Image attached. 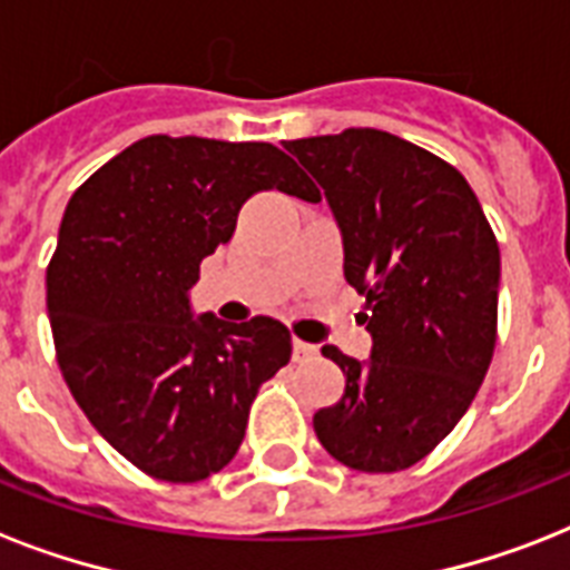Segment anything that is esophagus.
<instances>
[{"label":"esophagus","instance_id":"esophagus-1","mask_svg":"<svg viewBox=\"0 0 570 570\" xmlns=\"http://www.w3.org/2000/svg\"><path fill=\"white\" fill-rule=\"evenodd\" d=\"M320 355V348L313 346V343H304V340L293 337V361L295 364H307L313 357Z\"/></svg>","mask_w":570,"mask_h":570}]
</instances>
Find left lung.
Instances as JSON below:
<instances>
[{
    "label": "left lung",
    "instance_id": "1",
    "mask_svg": "<svg viewBox=\"0 0 570 570\" xmlns=\"http://www.w3.org/2000/svg\"><path fill=\"white\" fill-rule=\"evenodd\" d=\"M284 147L337 215L343 272L373 334L366 364L322 346L346 390L313 414V429L340 464L396 473L455 429L491 366L497 236L459 168L405 138L343 129Z\"/></svg>",
    "mask_w": 570,
    "mask_h": 570
}]
</instances>
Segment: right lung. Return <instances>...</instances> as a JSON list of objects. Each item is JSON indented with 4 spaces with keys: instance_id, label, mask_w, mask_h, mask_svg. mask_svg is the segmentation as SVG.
Wrapping results in <instances>:
<instances>
[{
    "instance_id": "add662e5",
    "label": "right lung",
    "mask_w": 570,
    "mask_h": 570,
    "mask_svg": "<svg viewBox=\"0 0 570 570\" xmlns=\"http://www.w3.org/2000/svg\"><path fill=\"white\" fill-rule=\"evenodd\" d=\"M268 189L320 200L266 141L147 136L67 204L47 266L58 366L94 429L147 476L180 485L227 468L257 390L289 364L286 325L195 320L186 298L242 204Z\"/></svg>"
}]
</instances>
